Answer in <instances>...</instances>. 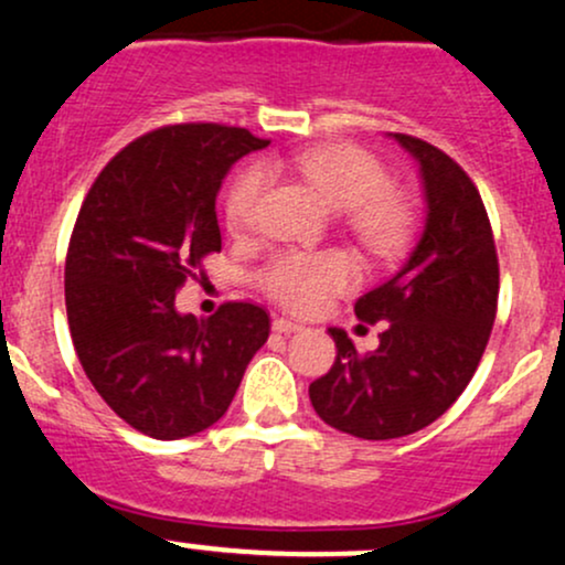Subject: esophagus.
<instances>
[{"label": "esophagus", "mask_w": 565, "mask_h": 565, "mask_svg": "<svg viewBox=\"0 0 565 565\" xmlns=\"http://www.w3.org/2000/svg\"><path fill=\"white\" fill-rule=\"evenodd\" d=\"M300 330V324L292 319H284V316H276L273 319V332H281V334H289V332H297Z\"/></svg>", "instance_id": "1"}]
</instances>
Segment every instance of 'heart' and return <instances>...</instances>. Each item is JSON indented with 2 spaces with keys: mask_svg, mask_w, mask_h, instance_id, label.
<instances>
[{
  "mask_svg": "<svg viewBox=\"0 0 565 565\" xmlns=\"http://www.w3.org/2000/svg\"><path fill=\"white\" fill-rule=\"evenodd\" d=\"M292 166L332 209L343 212L345 227L367 252L386 257L407 241L413 209L388 184L381 160L362 147L338 141L295 154ZM268 173L252 166L233 182L225 198V222L235 235L257 227ZM263 292L289 311L308 313L359 281V265L345 252H281L257 273Z\"/></svg>",
  "mask_w": 565,
  "mask_h": 565,
  "instance_id": "obj_1",
  "label": "heart"
}]
</instances>
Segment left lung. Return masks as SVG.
<instances>
[{"mask_svg": "<svg viewBox=\"0 0 565 565\" xmlns=\"http://www.w3.org/2000/svg\"><path fill=\"white\" fill-rule=\"evenodd\" d=\"M394 139L420 166L424 233L405 268L353 306L362 321H383L381 345L359 353L332 327L338 356L308 388L324 424L362 439L405 437L448 411L472 381L499 302L491 220L469 173L429 141Z\"/></svg>", "mask_w": 565, "mask_h": 565, "instance_id": "1", "label": "left lung"}]
</instances>
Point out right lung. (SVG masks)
Here are the masks:
<instances>
[{"mask_svg":"<svg viewBox=\"0 0 565 565\" xmlns=\"http://www.w3.org/2000/svg\"><path fill=\"white\" fill-rule=\"evenodd\" d=\"M265 145L220 122L154 128L104 166L79 206L64 268L74 351L98 396L147 437L216 424L268 340L270 316L254 302L231 300L209 319L173 308L222 249V179Z\"/></svg>","mask_w":565,"mask_h":565,"instance_id":"add662e5","label":"right lung"}]
</instances>
